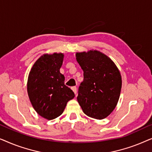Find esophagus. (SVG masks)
<instances>
[{
    "mask_svg": "<svg viewBox=\"0 0 152 152\" xmlns=\"http://www.w3.org/2000/svg\"><path fill=\"white\" fill-rule=\"evenodd\" d=\"M72 91H73V92H74V93H75V94H77V88H76V86H72Z\"/></svg>",
    "mask_w": 152,
    "mask_h": 152,
    "instance_id": "34e87169",
    "label": "esophagus"
}]
</instances>
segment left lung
Segmentation results:
<instances>
[{"label":"left lung","mask_w":152,"mask_h":152,"mask_svg":"<svg viewBox=\"0 0 152 152\" xmlns=\"http://www.w3.org/2000/svg\"><path fill=\"white\" fill-rule=\"evenodd\" d=\"M77 61L84 71V81L77 99L88 117L102 120L117 105L122 88L120 72L109 57L97 50L76 53Z\"/></svg>","instance_id":"8db88e82"}]
</instances>
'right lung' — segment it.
Returning <instances> with one entry per match:
<instances>
[{"label": "right lung", "instance_id": "right-lung-1", "mask_svg": "<svg viewBox=\"0 0 152 152\" xmlns=\"http://www.w3.org/2000/svg\"><path fill=\"white\" fill-rule=\"evenodd\" d=\"M63 53L44 54L37 60L29 73L27 89L33 108L41 117L53 120L63 113L75 94L64 84L60 72Z\"/></svg>", "mask_w": 152, "mask_h": 152}]
</instances>
